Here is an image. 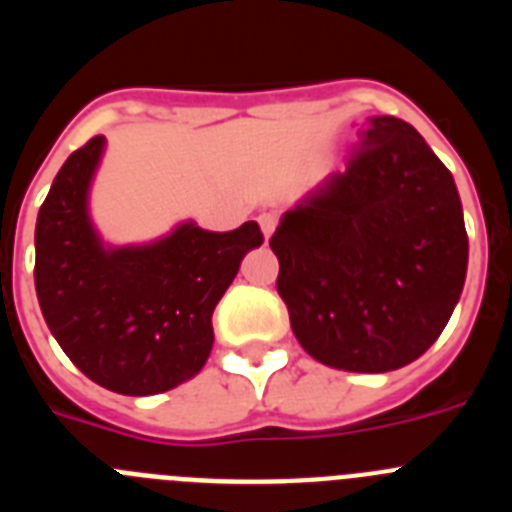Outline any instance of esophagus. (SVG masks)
I'll return each instance as SVG.
<instances>
[{
  "instance_id": "esophagus-1",
  "label": "esophagus",
  "mask_w": 512,
  "mask_h": 512,
  "mask_svg": "<svg viewBox=\"0 0 512 512\" xmlns=\"http://www.w3.org/2000/svg\"><path fill=\"white\" fill-rule=\"evenodd\" d=\"M259 225H261V230H264V238L269 241L271 233H274V228H277V215L264 212V215H259Z\"/></svg>"
}]
</instances>
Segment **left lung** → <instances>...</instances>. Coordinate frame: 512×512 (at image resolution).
I'll return each instance as SVG.
<instances>
[{"label":"left lung","mask_w":512,"mask_h":512,"mask_svg":"<svg viewBox=\"0 0 512 512\" xmlns=\"http://www.w3.org/2000/svg\"><path fill=\"white\" fill-rule=\"evenodd\" d=\"M297 341L333 369L382 374L436 343L467 277L454 176L405 120L372 117L346 171L269 241Z\"/></svg>","instance_id":"1"}]
</instances>
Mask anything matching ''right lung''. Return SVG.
Listing matches in <instances>:
<instances>
[{
	"label": "right lung",
	"mask_w": 512,
	"mask_h": 512,
	"mask_svg": "<svg viewBox=\"0 0 512 512\" xmlns=\"http://www.w3.org/2000/svg\"><path fill=\"white\" fill-rule=\"evenodd\" d=\"M102 148L94 135L71 153L40 205L35 292L79 372L117 395H158L205 366L215 305L264 233L253 220L228 233L184 223L151 246L104 248L87 215Z\"/></svg>",
	"instance_id": "add662e5"
}]
</instances>
